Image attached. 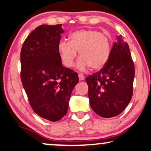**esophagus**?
<instances>
[{"instance_id":"1","label":"esophagus","mask_w":151,"mask_h":151,"mask_svg":"<svg viewBox=\"0 0 151 151\" xmlns=\"http://www.w3.org/2000/svg\"><path fill=\"white\" fill-rule=\"evenodd\" d=\"M78 76H79V80H80V81L84 80V76L83 75V74L81 73H79Z\"/></svg>"}]
</instances>
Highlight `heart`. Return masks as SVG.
I'll use <instances>...</instances> for the list:
<instances>
[{
    "label": "heart",
    "mask_w": 151,
    "mask_h": 151,
    "mask_svg": "<svg viewBox=\"0 0 151 151\" xmlns=\"http://www.w3.org/2000/svg\"><path fill=\"white\" fill-rule=\"evenodd\" d=\"M58 51L63 65L67 67L73 65L79 51L81 58L77 67L84 71L91 67L92 70H101L108 62L111 51L110 38L105 34L91 29L79 30L70 35V41L61 40Z\"/></svg>",
    "instance_id": "b5f03b06"
}]
</instances>
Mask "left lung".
Segmentation results:
<instances>
[{
    "label": "left lung",
    "mask_w": 151,
    "mask_h": 151,
    "mask_svg": "<svg viewBox=\"0 0 151 151\" xmlns=\"http://www.w3.org/2000/svg\"><path fill=\"white\" fill-rule=\"evenodd\" d=\"M134 64L128 43L116 36L108 62L101 70L86 78L91 109L104 118L120 114L132 98Z\"/></svg>",
    "instance_id": "left-lung-1"
}]
</instances>
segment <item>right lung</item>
Returning <instances> with one entry per match:
<instances>
[{
    "label": "right lung",
    "mask_w": 151,
    "mask_h": 151,
    "mask_svg": "<svg viewBox=\"0 0 151 151\" xmlns=\"http://www.w3.org/2000/svg\"><path fill=\"white\" fill-rule=\"evenodd\" d=\"M62 24L38 26L27 36L20 52L21 81L29 103L38 116L58 121L67 114L77 72L63 67L58 43Z\"/></svg>",
    "instance_id": "right-lung-1"
}]
</instances>
